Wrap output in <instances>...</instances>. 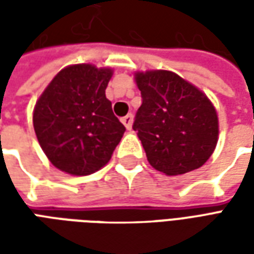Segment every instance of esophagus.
<instances>
[{"instance_id":"34e87169","label":"esophagus","mask_w":254,"mask_h":254,"mask_svg":"<svg viewBox=\"0 0 254 254\" xmlns=\"http://www.w3.org/2000/svg\"><path fill=\"white\" fill-rule=\"evenodd\" d=\"M122 124L125 125V127H127V130H130L132 129V125H133V116L132 114H127V116H125L124 118L121 120Z\"/></svg>"}]
</instances>
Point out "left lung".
<instances>
[{"instance_id":"8db88e82","label":"left lung","mask_w":254,"mask_h":254,"mask_svg":"<svg viewBox=\"0 0 254 254\" xmlns=\"http://www.w3.org/2000/svg\"><path fill=\"white\" fill-rule=\"evenodd\" d=\"M141 91L133 129L149 165L166 176L201 167L218 143L219 124L207 95L170 70L134 74Z\"/></svg>"}]
</instances>
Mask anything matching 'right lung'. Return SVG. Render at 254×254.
Here are the masks:
<instances>
[{
  "mask_svg": "<svg viewBox=\"0 0 254 254\" xmlns=\"http://www.w3.org/2000/svg\"><path fill=\"white\" fill-rule=\"evenodd\" d=\"M110 67L77 64L53 78L34 109V129L53 166L89 176L109 163L125 127L114 116L106 87Z\"/></svg>",
  "mask_w": 254,
  "mask_h": 254,
  "instance_id": "right-lung-1",
  "label": "right lung"
}]
</instances>
